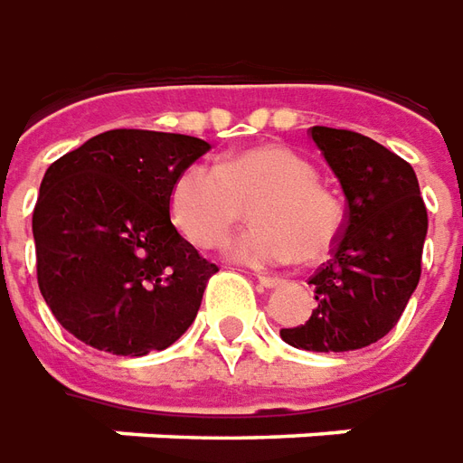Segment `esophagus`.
Returning a JSON list of instances; mask_svg holds the SVG:
<instances>
[{
	"label": "esophagus",
	"mask_w": 463,
	"mask_h": 463,
	"mask_svg": "<svg viewBox=\"0 0 463 463\" xmlns=\"http://www.w3.org/2000/svg\"><path fill=\"white\" fill-rule=\"evenodd\" d=\"M257 279H259V284H261V287H267V289H277V287L284 284L279 277H264V274H259Z\"/></svg>",
	"instance_id": "1"
}]
</instances>
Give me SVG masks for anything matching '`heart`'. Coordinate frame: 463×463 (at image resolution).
<instances>
[{"label":"heart","mask_w":463,"mask_h":463,"mask_svg":"<svg viewBox=\"0 0 463 463\" xmlns=\"http://www.w3.org/2000/svg\"><path fill=\"white\" fill-rule=\"evenodd\" d=\"M251 206L257 222L226 244V257L247 267H279L291 259H321L344 226L339 196L317 182V169L289 146L261 144L194 162L169 192L174 226L194 247H219Z\"/></svg>","instance_id":"1"}]
</instances>
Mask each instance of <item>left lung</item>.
Listing matches in <instances>:
<instances>
[{"mask_svg": "<svg viewBox=\"0 0 463 463\" xmlns=\"http://www.w3.org/2000/svg\"><path fill=\"white\" fill-rule=\"evenodd\" d=\"M346 196L342 237L309 284L317 307L281 339L307 352H354L394 329L421 277L426 206L411 164L364 134L311 127Z\"/></svg>", "mask_w": 463, "mask_h": 463, "instance_id": "8db88e82", "label": "left lung"}]
</instances>
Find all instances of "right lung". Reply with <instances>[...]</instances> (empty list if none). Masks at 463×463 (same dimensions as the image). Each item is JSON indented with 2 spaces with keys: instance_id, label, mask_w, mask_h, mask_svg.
<instances>
[{
  "instance_id": "right-lung-1",
  "label": "right lung",
  "mask_w": 463,
  "mask_h": 463,
  "mask_svg": "<svg viewBox=\"0 0 463 463\" xmlns=\"http://www.w3.org/2000/svg\"><path fill=\"white\" fill-rule=\"evenodd\" d=\"M209 149L186 134L111 129L49 166L32 214L37 281L80 342L144 356L192 326L219 269L176 232L169 192Z\"/></svg>"
}]
</instances>
